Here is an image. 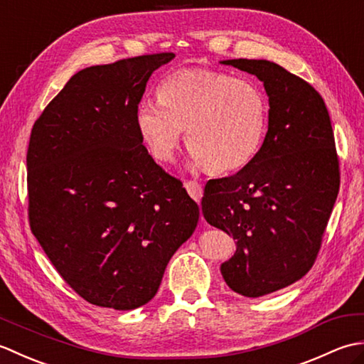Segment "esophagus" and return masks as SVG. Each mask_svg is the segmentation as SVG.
Instances as JSON below:
<instances>
[{
    "mask_svg": "<svg viewBox=\"0 0 364 364\" xmlns=\"http://www.w3.org/2000/svg\"><path fill=\"white\" fill-rule=\"evenodd\" d=\"M184 186H186L189 196L196 200V202H200L202 200V196H203V188L202 184H200L198 181H186L184 183Z\"/></svg>",
    "mask_w": 364,
    "mask_h": 364,
    "instance_id": "esophagus-1",
    "label": "esophagus"
}]
</instances>
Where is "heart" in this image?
Returning a JSON list of instances; mask_svg holds the SVG:
<instances>
[{
  "instance_id": "heart-1",
  "label": "heart",
  "mask_w": 364,
  "mask_h": 364,
  "mask_svg": "<svg viewBox=\"0 0 364 364\" xmlns=\"http://www.w3.org/2000/svg\"><path fill=\"white\" fill-rule=\"evenodd\" d=\"M158 100L137 105L136 125L154 158L172 162L188 128L197 164L241 168L264 141L267 100L253 81L208 68H184L161 81Z\"/></svg>"
}]
</instances>
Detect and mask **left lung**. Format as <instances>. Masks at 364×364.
Listing matches in <instances>:
<instances>
[{"label":"left lung","instance_id":"8db88e82","mask_svg":"<svg viewBox=\"0 0 364 364\" xmlns=\"http://www.w3.org/2000/svg\"><path fill=\"white\" fill-rule=\"evenodd\" d=\"M222 64L262 81L269 127L249 164L206 183L202 211L236 239V253L220 266L223 280L241 296L261 297L313 267L338 197L339 159L327 106L311 84L264 59Z\"/></svg>","mask_w":364,"mask_h":364}]
</instances>
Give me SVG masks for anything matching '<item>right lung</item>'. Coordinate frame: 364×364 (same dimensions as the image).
Here are the masks:
<instances>
[{"instance_id": "1", "label": "right lung", "mask_w": 364, "mask_h": 364, "mask_svg": "<svg viewBox=\"0 0 364 364\" xmlns=\"http://www.w3.org/2000/svg\"><path fill=\"white\" fill-rule=\"evenodd\" d=\"M173 53L75 73L31 131V231L89 304L134 310L154 297L173 253L196 231L198 205L142 145L136 109Z\"/></svg>"}]
</instances>
